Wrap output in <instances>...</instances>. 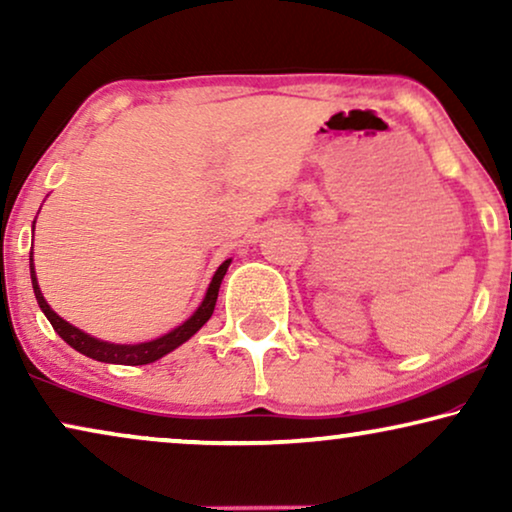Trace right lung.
Returning <instances> with one entry per match:
<instances>
[{
	"mask_svg": "<svg viewBox=\"0 0 512 512\" xmlns=\"http://www.w3.org/2000/svg\"><path fill=\"white\" fill-rule=\"evenodd\" d=\"M34 223H37V221H34ZM32 230H34V226H32ZM230 261H233V258H228V261H223L219 265V270L214 272L212 282H209L207 293H205V298H202V303L198 305V310H195L191 317L184 321V324L172 328L170 333L160 335V338H156V340L137 342V345H118V342L100 340V338H95V335H88L86 331H81V328L72 326L69 321L62 319L60 314H55L53 307L46 303L44 293H41V289H39L37 272H34L32 251H30V277H32L34 298H37L41 312L46 314V319L51 321L53 331L58 333L69 347L76 349V352H81L83 356H88V359H95V361H102V363H118V366H146V363H153V361L163 359L165 354L174 352V349H177L179 345H184L186 340H191L193 335L207 324L209 317H212V312H214V305H216V298H219L223 275L228 272Z\"/></svg>",
	"mask_w": 512,
	"mask_h": 512,
	"instance_id": "add662e5",
	"label": "right lung"
}]
</instances>
